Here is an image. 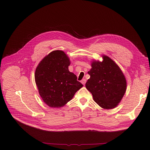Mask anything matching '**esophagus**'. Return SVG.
<instances>
[{"mask_svg": "<svg viewBox=\"0 0 150 150\" xmlns=\"http://www.w3.org/2000/svg\"><path fill=\"white\" fill-rule=\"evenodd\" d=\"M81 82L83 85H85V83H86V79H82V80H81Z\"/></svg>", "mask_w": 150, "mask_h": 150, "instance_id": "34e87169", "label": "esophagus"}]
</instances>
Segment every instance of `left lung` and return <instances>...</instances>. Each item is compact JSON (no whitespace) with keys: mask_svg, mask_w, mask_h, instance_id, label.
Segmentation results:
<instances>
[{"mask_svg":"<svg viewBox=\"0 0 150 150\" xmlns=\"http://www.w3.org/2000/svg\"><path fill=\"white\" fill-rule=\"evenodd\" d=\"M102 62H92L88 74L90 78L85 83L94 100L105 109L115 108L126 90L125 77L117 64L110 57L103 56Z\"/></svg>","mask_w":150,"mask_h":150,"instance_id":"8db88e82","label":"left lung"}]
</instances>
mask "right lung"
Here are the masks:
<instances>
[{
	"mask_svg": "<svg viewBox=\"0 0 150 150\" xmlns=\"http://www.w3.org/2000/svg\"><path fill=\"white\" fill-rule=\"evenodd\" d=\"M70 60L62 50H54L42 59L35 72V81L44 102L51 108H61L69 101L83 85L69 72Z\"/></svg>",
	"mask_w": 150,
	"mask_h": 150,
	"instance_id": "right-lung-1",
	"label": "right lung"
}]
</instances>
